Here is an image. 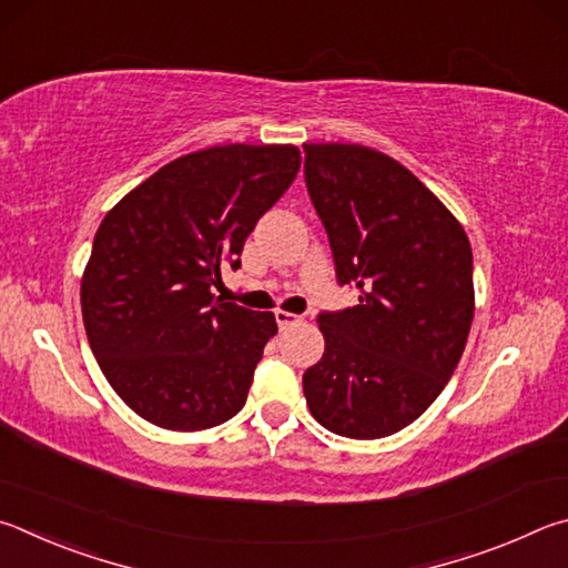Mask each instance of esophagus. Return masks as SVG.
Segmentation results:
<instances>
[{"label":"esophagus","mask_w":568,"mask_h":568,"mask_svg":"<svg viewBox=\"0 0 568 568\" xmlns=\"http://www.w3.org/2000/svg\"><path fill=\"white\" fill-rule=\"evenodd\" d=\"M274 320H276V324H278V329H286V326H294L296 322H300V316L296 314H292V312H274Z\"/></svg>","instance_id":"34e87169"}]
</instances>
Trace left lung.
Returning <instances> with one entry per match:
<instances>
[{
  "instance_id": "1",
  "label": "left lung",
  "mask_w": 568,
  "mask_h": 568,
  "mask_svg": "<svg viewBox=\"0 0 568 568\" xmlns=\"http://www.w3.org/2000/svg\"><path fill=\"white\" fill-rule=\"evenodd\" d=\"M304 179L336 278L359 304L322 312V359L304 396L324 429L382 439L419 419L459 364L474 320L471 244L396 159L362 144H304Z\"/></svg>"
}]
</instances>
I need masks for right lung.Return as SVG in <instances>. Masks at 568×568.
<instances>
[{"instance_id": "1", "label": "right lung", "mask_w": 568, "mask_h": 568, "mask_svg": "<svg viewBox=\"0 0 568 568\" xmlns=\"http://www.w3.org/2000/svg\"><path fill=\"white\" fill-rule=\"evenodd\" d=\"M302 166L292 144H226L179 156L99 224L82 276L89 346L142 419L202 432L242 409L276 334L272 312L212 290Z\"/></svg>"}]
</instances>
